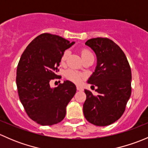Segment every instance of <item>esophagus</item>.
<instances>
[{"label": "esophagus", "instance_id": "obj_1", "mask_svg": "<svg viewBox=\"0 0 148 148\" xmlns=\"http://www.w3.org/2000/svg\"><path fill=\"white\" fill-rule=\"evenodd\" d=\"M77 89L78 91H80V92H82V91L84 90L83 88L80 86H77Z\"/></svg>", "mask_w": 148, "mask_h": 148}]
</instances>
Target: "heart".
Here are the masks:
<instances>
[{
  "label": "heart",
  "mask_w": 148,
  "mask_h": 148,
  "mask_svg": "<svg viewBox=\"0 0 148 148\" xmlns=\"http://www.w3.org/2000/svg\"><path fill=\"white\" fill-rule=\"evenodd\" d=\"M69 54V51H65L64 52L63 55H62V60H61L62 61V63H64V62H66ZM90 55L93 54L88 50H83L82 52V58L86 57V56H90ZM65 75L67 79L75 84H79L82 81L83 79L84 78V75L83 74L79 73L77 71H75V70L74 69L67 70V71H66Z\"/></svg>",
  "instance_id": "heart-1"
}]
</instances>
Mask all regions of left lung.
I'll list each match as a JSON object with an SVG mask.
<instances>
[{
    "mask_svg": "<svg viewBox=\"0 0 148 148\" xmlns=\"http://www.w3.org/2000/svg\"><path fill=\"white\" fill-rule=\"evenodd\" d=\"M97 56L95 71L87 80L97 86V96L85 89L83 112L88 122L107 126L120 118L131 95L132 74L126 56L120 46L107 38H95L85 43Z\"/></svg>",
    "mask_w": 148,
    "mask_h": 148,
    "instance_id": "8db88e82",
    "label": "left lung"
}]
</instances>
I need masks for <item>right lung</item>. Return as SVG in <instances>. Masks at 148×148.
Instances as JSON below:
<instances>
[{"mask_svg": "<svg viewBox=\"0 0 148 148\" xmlns=\"http://www.w3.org/2000/svg\"><path fill=\"white\" fill-rule=\"evenodd\" d=\"M75 44L50 34L34 38L25 49L16 71L19 99L28 117L41 125H53L63 120L66 108L77 92L69 80L51 87L64 52Z\"/></svg>", "mask_w": 148, "mask_h": 148, "instance_id": "right-lung-1", "label": "right lung"}]
</instances>
